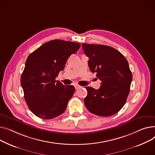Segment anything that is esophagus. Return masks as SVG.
<instances>
[{"mask_svg": "<svg viewBox=\"0 0 155 155\" xmlns=\"http://www.w3.org/2000/svg\"><path fill=\"white\" fill-rule=\"evenodd\" d=\"M74 87H75V89H78L79 88L81 87V86H79V85H78V84H75V85H74Z\"/></svg>", "mask_w": 155, "mask_h": 155, "instance_id": "34e87169", "label": "esophagus"}]
</instances>
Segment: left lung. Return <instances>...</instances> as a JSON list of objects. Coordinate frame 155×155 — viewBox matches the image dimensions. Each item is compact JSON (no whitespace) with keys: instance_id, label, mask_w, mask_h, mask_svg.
<instances>
[{"instance_id":"obj_1","label":"left lung","mask_w":155,"mask_h":155,"mask_svg":"<svg viewBox=\"0 0 155 155\" xmlns=\"http://www.w3.org/2000/svg\"><path fill=\"white\" fill-rule=\"evenodd\" d=\"M88 66L101 81L98 89L87 86L84 103L87 110L97 116H110L124 105L133 78L128 62L116 49L101 44H82Z\"/></svg>"}]
</instances>
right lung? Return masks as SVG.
Segmentation results:
<instances>
[{
    "label": "right lung",
    "mask_w": 155,
    "mask_h": 155,
    "mask_svg": "<svg viewBox=\"0 0 155 155\" xmlns=\"http://www.w3.org/2000/svg\"><path fill=\"white\" fill-rule=\"evenodd\" d=\"M81 46L59 39L45 42L27 58L21 83L29 110L41 119H53L65 111L75 91L72 85L56 81L68 58Z\"/></svg>",
    "instance_id": "1"
}]
</instances>
